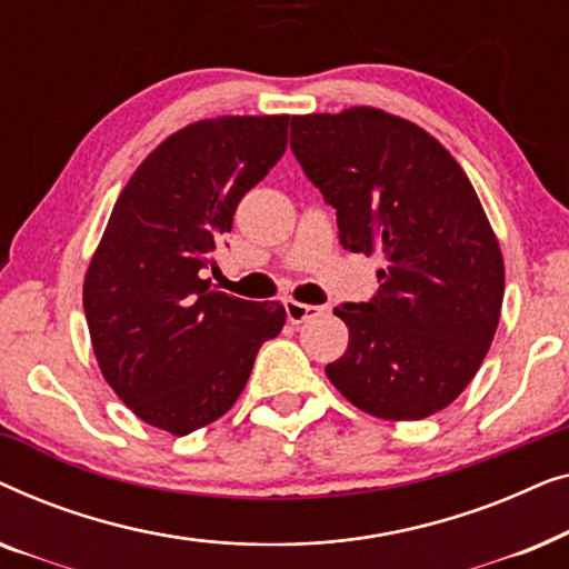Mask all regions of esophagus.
Here are the masks:
<instances>
[{
	"label": "esophagus",
	"mask_w": 569,
	"mask_h": 569,
	"mask_svg": "<svg viewBox=\"0 0 569 569\" xmlns=\"http://www.w3.org/2000/svg\"><path fill=\"white\" fill-rule=\"evenodd\" d=\"M284 310H287V318H290V323H302L308 321V318H316L321 313V308L318 306H308V302H298V300H284Z\"/></svg>",
	"instance_id": "1"
}]
</instances>
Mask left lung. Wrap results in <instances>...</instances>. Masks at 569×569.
<instances>
[{"label":"left lung","instance_id":"left-lung-1","mask_svg":"<svg viewBox=\"0 0 569 569\" xmlns=\"http://www.w3.org/2000/svg\"><path fill=\"white\" fill-rule=\"evenodd\" d=\"M292 154L337 209L352 253H383L378 292L333 308L347 352L326 376L380 419H425L477 376L500 323L502 253L477 191L438 139L378 108L295 116Z\"/></svg>","mask_w":569,"mask_h":569}]
</instances>
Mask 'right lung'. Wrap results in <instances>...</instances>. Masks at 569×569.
<instances>
[{
  "instance_id": "obj_1",
  "label": "right lung",
  "mask_w": 569,
  "mask_h": 569,
  "mask_svg": "<svg viewBox=\"0 0 569 569\" xmlns=\"http://www.w3.org/2000/svg\"><path fill=\"white\" fill-rule=\"evenodd\" d=\"M290 116H222L168 137L116 201L82 306L108 386L147 425L189 435L238 401L279 302L204 279L240 199L277 166Z\"/></svg>"
}]
</instances>
